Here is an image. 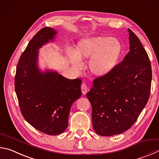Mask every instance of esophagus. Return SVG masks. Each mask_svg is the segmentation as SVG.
<instances>
[{"label": "esophagus", "mask_w": 159, "mask_h": 159, "mask_svg": "<svg viewBox=\"0 0 159 159\" xmlns=\"http://www.w3.org/2000/svg\"><path fill=\"white\" fill-rule=\"evenodd\" d=\"M81 91H82V93L83 94H85L86 93H87L88 87H87V85L85 84V83H83V84L81 85Z\"/></svg>", "instance_id": "obj_1"}]
</instances>
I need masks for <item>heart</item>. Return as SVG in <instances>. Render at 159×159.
I'll use <instances>...</instances> for the list:
<instances>
[{
	"label": "heart",
	"instance_id": "heart-1",
	"mask_svg": "<svg viewBox=\"0 0 159 159\" xmlns=\"http://www.w3.org/2000/svg\"><path fill=\"white\" fill-rule=\"evenodd\" d=\"M121 53L119 42L109 37H96L83 39L78 43L76 53L70 51L69 57L74 68L83 67L82 59L91 57L89 68L97 76L108 74L116 66Z\"/></svg>",
	"mask_w": 159,
	"mask_h": 159
}]
</instances>
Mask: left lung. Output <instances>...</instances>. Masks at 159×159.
<instances>
[{
  "instance_id": "obj_1",
  "label": "left lung",
  "mask_w": 159,
  "mask_h": 159,
  "mask_svg": "<svg viewBox=\"0 0 159 159\" xmlns=\"http://www.w3.org/2000/svg\"><path fill=\"white\" fill-rule=\"evenodd\" d=\"M130 51L123 61L104 76L98 77L86 96L92 105L93 129L111 136L127 131L148 102L152 67L148 55L131 30Z\"/></svg>"
}]
</instances>
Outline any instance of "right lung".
<instances>
[{"label":"right lung","instance_id":"1","mask_svg":"<svg viewBox=\"0 0 159 159\" xmlns=\"http://www.w3.org/2000/svg\"><path fill=\"white\" fill-rule=\"evenodd\" d=\"M56 34L50 27L36 33L20 57L14 78L22 115L34 129L51 135L65 131L71 106L82 94L80 79H68L56 71L42 72L38 68V50Z\"/></svg>","mask_w":159,"mask_h":159}]
</instances>
